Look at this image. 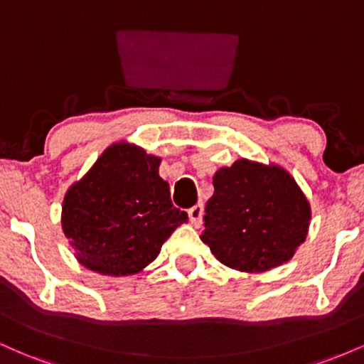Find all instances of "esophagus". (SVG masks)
I'll use <instances>...</instances> for the list:
<instances>
[{
  "mask_svg": "<svg viewBox=\"0 0 364 364\" xmlns=\"http://www.w3.org/2000/svg\"><path fill=\"white\" fill-rule=\"evenodd\" d=\"M188 217H190V223L195 228H200L202 225V217H203V205L202 203H196L195 207H191L188 210Z\"/></svg>",
  "mask_w": 364,
  "mask_h": 364,
  "instance_id": "34e87169",
  "label": "esophagus"
}]
</instances>
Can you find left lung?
I'll use <instances>...</instances> for the list:
<instances>
[{
	"instance_id": "1",
	"label": "left lung",
	"mask_w": 364,
	"mask_h": 364,
	"mask_svg": "<svg viewBox=\"0 0 364 364\" xmlns=\"http://www.w3.org/2000/svg\"><path fill=\"white\" fill-rule=\"evenodd\" d=\"M200 240L229 269L260 274L294 257L308 236L311 205L282 166L237 159L214 174Z\"/></svg>"
}]
</instances>
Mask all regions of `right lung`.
Returning a JSON list of instances; mask_svg holds the SVG:
<instances>
[{
	"instance_id": "1",
	"label": "right lung",
	"mask_w": 364,
	"mask_h": 364,
	"mask_svg": "<svg viewBox=\"0 0 364 364\" xmlns=\"http://www.w3.org/2000/svg\"><path fill=\"white\" fill-rule=\"evenodd\" d=\"M161 157L127 140L111 144L66 190L61 228L85 269L111 277L141 272L188 223L159 176Z\"/></svg>"
}]
</instances>
